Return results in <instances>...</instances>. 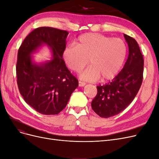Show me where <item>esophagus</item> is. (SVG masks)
Instances as JSON below:
<instances>
[{"mask_svg": "<svg viewBox=\"0 0 159 159\" xmlns=\"http://www.w3.org/2000/svg\"><path fill=\"white\" fill-rule=\"evenodd\" d=\"M86 85V83H83V82H81V81H79V86H80V87H83V86H84Z\"/></svg>", "mask_w": 159, "mask_h": 159, "instance_id": "1", "label": "esophagus"}]
</instances>
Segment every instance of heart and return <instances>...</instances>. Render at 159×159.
Instances as JSON below:
<instances>
[{
  "mask_svg": "<svg viewBox=\"0 0 159 159\" xmlns=\"http://www.w3.org/2000/svg\"><path fill=\"white\" fill-rule=\"evenodd\" d=\"M75 44L64 49L63 60L69 69L79 71L89 60L91 66L80 74V79L87 81L113 79L122 67L127 53L126 45L122 39L99 33L82 34Z\"/></svg>",
  "mask_w": 159,
  "mask_h": 159,
  "instance_id": "1",
  "label": "heart"
}]
</instances>
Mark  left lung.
<instances>
[{
    "label": "left lung",
    "mask_w": 159,
    "mask_h": 159,
    "mask_svg": "<svg viewBox=\"0 0 159 159\" xmlns=\"http://www.w3.org/2000/svg\"><path fill=\"white\" fill-rule=\"evenodd\" d=\"M128 57L123 69L111 82L98 86L91 106L103 118L115 116L125 109L136 97L143 80L144 60L136 40L124 34Z\"/></svg>",
    "instance_id": "8db88e82"
}]
</instances>
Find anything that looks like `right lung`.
<instances>
[{"instance_id": "right-lung-1", "label": "right lung", "mask_w": 159, "mask_h": 159, "mask_svg": "<svg viewBox=\"0 0 159 159\" xmlns=\"http://www.w3.org/2000/svg\"><path fill=\"white\" fill-rule=\"evenodd\" d=\"M69 33L52 27L35 29L23 40L17 53V83L25 102L43 115H57L66 107L79 82L63 60ZM48 47L52 57L38 63L32 54Z\"/></svg>"}]
</instances>
